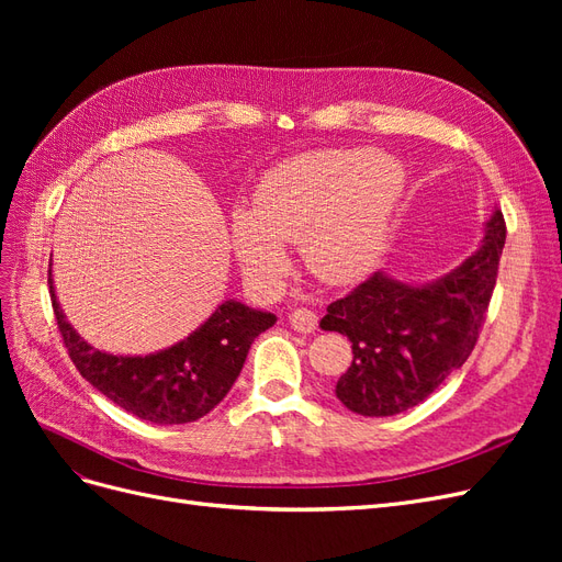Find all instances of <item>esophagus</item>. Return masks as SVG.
I'll use <instances>...</instances> for the list:
<instances>
[{
  "instance_id": "obj_1",
  "label": "esophagus",
  "mask_w": 562,
  "mask_h": 562,
  "mask_svg": "<svg viewBox=\"0 0 562 562\" xmlns=\"http://www.w3.org/2000/svg\"><path fill=\"white\" fill-rule=\"evenodd\" d=\"M288 321H291V326H293L297 333H312V330H316V326H318V316H316L312 310H304V307L293 310L291 316H288Z\"/></svg>"
}]
</instances>
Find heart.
<instances>
[{"label": "heart", "instance_id": "b5f03b06", "mask_svg": "<svg viewBox=\"0 0 562 562\" xmlns=\"http://www.w3.org/2000/svg\"><path fill=\"white\" fill-rule=\"evenodd\" d=\"M403 187V168L380 151L288 159L262 176L250 211L234 213L236 258L255 283H274L288 267L281 244H300L318 279L359 281L380 258Z\"/></svg>", "mask_w": 562, "mask_h": 562}]
</instances>
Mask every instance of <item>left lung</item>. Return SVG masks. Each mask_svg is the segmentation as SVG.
Wrapping results in <instances>:
<instances>
[{"label": "left lung", "mask_w": 562, "mask_h": 562, "mask_svg": "<svg viewBox=\"0 0 562 562\" xmlns=\"http://www.w3.org/2000/svg\"><path fill=\"white\" fill-rule=\"evenodd\" d=\"M506 223L495 211L469 260L429 285H405L382 271L328 304L323 330L349 337L353 361L335 394L351 413L389 417L411 411L462 368L479 342L497 283Z\"/></svg>", "instance_id": "obj_1"}]
</instances>
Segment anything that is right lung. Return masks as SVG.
Returning a JSON list of instances; mask_svg holds the SVG:
<instances>
[{
	"label": "right lung",
	"instance_id": "add662e5",
	"mask_svg": "<svg viewBox=\"0 0 562 562\" xmlns=\"http://www.w3.org/2000/svg\"><path fill=\"white\" fill-rule=\"evenodd\" d=\"M48 293L63 345L81 378L126 413L155 424L196 422L227 396L252 339L277 316L241 302H223L176 347L149 356H112L89 347L65 321L48 269Z\"/></svg>",
	"mask_w": 562,
	"mask_h": 562
}]
</instances>
